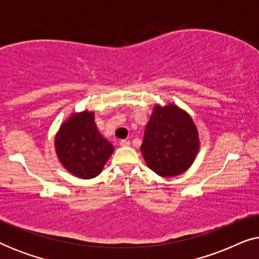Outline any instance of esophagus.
Masks as SVG:
<instances>
[{"label":"esophagus","mask_w":259,"mask_h":259,"mask_svg":"<svg viewBox=\"0 0 259 259\" xmlns=\"http://www.w3.org/2000/svg\"><path fill=\"white\" fill-rule=\"evenodd\" d=\"M120 146H122V147H125V146H130L131 145V143L128 140H120Z\"/></svg>","instance_id":"34e87169"}]
</instances>
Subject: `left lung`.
<instances>
[{
  "mask_svg": "<svg viewBox=\"0 0 259 259\" xmlns=\"http://www.w3.org/2000/svg\"><path fill=\"white\" fill-rule=\"evenodd\" d=\"M141 153L152 171L175 177L192 165L199 150V137L193 120L176 105H155L145 128Z\"/></svg>",
  "mask_w": 259,
  "mask_h": 259,
  "instance_id": "1",
  "label": "left lung"
}]
</instances>
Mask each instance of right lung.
<instances>
[{
    "instance_id": "right-lung-1",
    "label": "right lung",
    "mask_w": 259,
    "mask_h": 259,
    "mask_svg": "<svg viewBox=\"0 0 259 259\" xmlns=\"http://www.w3.org/2000/svg\"><path fill=\"white\" fill-rule=\"evenodd\" d=\"M59 160L67 171L81 179L100 175L114 151L112 144L99 133L93 112H81L69 116L55 137Z\"/></svg>"
}]
</instances>
